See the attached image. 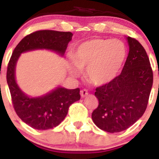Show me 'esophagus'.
Here are the masks:
<instances>
[{
	"mask_svg": "<svg viewBox=\"0 0 159 159\" xmlns=\"http://www.w3.org/2000/svg\"><path fill=\"white\" fill-rule=\"evenodd\" d=\"M80 95H81V97L84 98V97L87 96V95H88V92L86 89H83L80 91Z\"/></svg>",
	"mask_w": 159,
	"mask_h": 159,
	"instance_id": "34e87169",
	"label": "esophagus"
}]
</instances>
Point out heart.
I'll use <instances>...</instances> for the list:
<instances>
[{"label":"heart","mask_w":159,"mask_h":159,"mask_svg":"<svg viewBox=\"0 0 159 159\" xmlns=\"http://www.w3.org/2000/svg\"><path fill=\"white\" fill-rule=\"evenodd\" d=\"M127 57L124 42L119 39H93L77 47L70 71L77 75L86 69V77L95 85H104L117 76Z\"/></svg>","instance_id":"b5f03b06"}]
</instances>
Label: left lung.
Listing matches in <instances>:
<instances>
[{
  "instance_id": "1",
  "label": "left lung",
  "mask_w": 159,
  "mask_h": 159,
  "mask_svg": "<svg viewBox=\"0 0 159 159\" xmlns=\"http://www.w3.org/2000/svg\"><path fill=\"white\" fill-rule=\"evenodd\" d=\"M127 39L129 53L123 71L95 92L99 105L92 120L109 133L127 130L143 116L152 88L153 71L146 50L134 38Z\"/></svg>"
}]
</instances>
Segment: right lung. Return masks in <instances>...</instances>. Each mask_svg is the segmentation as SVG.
Returning <instances> with one entry per match:
<instances>
[{"mask_svg":"<svg viewBox=\"0 0 159 159\" xmlns=\"http://www.w3.org/2000/svg\"><path fill=\"white\" fill-rule=\"evenodd\" d=\"M73 34L71 32L40 30L24 37L14 49L7 68L12 105L24 123L36 130H48L58 126L67 116L69 107L80 100V88H57L47 95L30 98L20 89L15 79V67L20 54L36 49H48L61 56L65 53Z\"/></svg>","mask_w":159,"mask_h":159,"instance_id":"right-lung-1","label":"right lung"}]
</instances>
